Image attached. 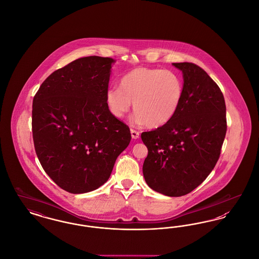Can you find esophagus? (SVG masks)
Here are the masks:
<instances>
[{
  "instance_id": "34e87169",
  "label": "esophagus",
  "mask_w": 259,
  "mask_h": 259,
  "mask_svg": "<svg viewBox=\"0 0 259 259\" xmlns=\"http://www.w3.org/2000/svg\"><path fill=\"white\" fill-rule=\"evenodd\" d=\"M131 136L133 139H138L140 137V132L135 129H131Z\"/></svg>"
}]
</instances>
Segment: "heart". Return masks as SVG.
I'll use <instances>...</instances> for the list:
<instances>
[{"instance_id": "heart-1", "label": "heart", "mask_w": 259, "mask_h": 259, "mask_svg": "<svg viewBox=\"0 0 259 259\" xmlns=\"http://www.w3.org/2000/svg\"><path fill=\"white\" fill-rule=\"evenodd\" d=\"M184 95L182 77L169 70L140 67L124 74L119 87H110L106 101L111 114L123 118L131 110L138 123L156 128L169 122Z\"/></svg>"}]
</instances>
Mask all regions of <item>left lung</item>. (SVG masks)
I'll return each mask as SVG.
<instances>
[{"label":"left lung","mask_w":259,"mask_h":259,"mask_svg":"<svg viewBox=\"0 0 259 259\" xmlns=\"http://www.w3.org/2000/svg\"><path fill=\"white\" fill-rule=\"evenodd\" d=\"M184 74V95L172 119L142 133L148 149L143 172L148 186L183 196L201 185L220 158L227 130L221 88L193 63H172Z\"/></svg>","instance_id":"8db88e82"}]
</instances>
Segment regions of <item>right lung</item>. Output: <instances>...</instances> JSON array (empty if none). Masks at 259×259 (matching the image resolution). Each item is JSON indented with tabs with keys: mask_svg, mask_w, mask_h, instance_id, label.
Masks as SVG:
<instances>
[{
	"mask_svg": "<svg viewBox=\"0 0 259 259\" xmlns=\"http://www.w3.org/2000/svg\"><path fill=\"white\" fill-rule=\"evenodd\" d=\"M114 62L78 58L48 76L33 100L37 158L56 185L74 194L104 185L131 141L129 127L111 114L106 101Z\"/></svg>",
	"mask_w": 259,
	"mask_h": 259,
	"instance_id": "1",
	"label": "right lung"
}]
</instances>
